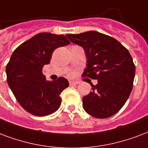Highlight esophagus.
Segmentation results:
<instances>
[{"instance_id": "esophagus-1", "label": "esophagus", "mask_w": 148, "mask_h": 148, "mask_svg": "<svg viewBox=\"0 0 148 148\" xmlns=\"http://www.w3.org/2000/svg\"><path fill=\"white\" fill-rule=\"evenodd\" d=\"M79 84V82H75V81H69V85H77Z\"/></svg>"}]
</instances>
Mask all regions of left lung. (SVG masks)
I'll list each match as a JSON object with an SVG mask.
<instances>
[{"label":"left lung","mask_w":148,"mask_h":148,"mask_svg":"<svg viewBox=\"0 0 148 148\" xmlns=\"http://www.w3.org/2000/svg\"><path fill=\"white\" fill-rule=\"evenodd\" d=\"M66 36L84 49L87 64L82 76L98 80L82 98L85 111L99 119L112 116L123 107L133 89L135 66L130 52L114 38L95 31Z\"/></svg>","instance_id":"left-lung-1"}]
</instances>
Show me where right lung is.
I'll return each instance as SVG.
<instances>
[{"label": "right lung", "instance_id": "1", "mask_svg": "<svg viewBox=\"0 0 148 148\" xmlns=\"http://www.w3.org/2000/svg\"><path fill=\"white\" fill-rule=\"evenodd\" d=\"M70 43L65 35L42 32L14 51L6 66L7 81L16 99L25 110L38 116L54 113L61 104V92L68 80L59 77L47 81L42 68L51 60L54 50Z\"/></svg>", "mask_w": 148, "mask_h": 148}]
</instances>
